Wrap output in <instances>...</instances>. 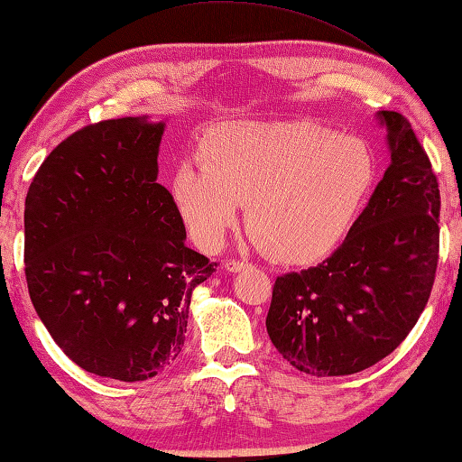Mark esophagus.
Returning <instances> with one entry per match:
<instances>
[{
    "mask_svg": "<svg viewBox=\"0 0 462 462\" xmlns=\"http://www.w3.org/2000/svg\"><path fill=\"white\" fill-rule=\"evenodd\" d=\"M224 267L228 269L230 273H240V271H245V269H248L250 264L246 263V261H238V259H228L224 263Z\"/></svg>",
    "mask_w": 462,
    "mask_h": 462,
    "instance_id": "esophagus-1",
    "label": "esophagus"
}]
</instances>
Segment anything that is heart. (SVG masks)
<instances>
[{
  "instance_id": "b5f03b06",
  "label": "heart",
  "mask_w": 462,
  "mask_h": 462,
  "mask_svg": "<svg viewBox=\"0 0 462 462\" xmlns=\"http://www.w3.org/2000/svg\"><path fill=\"white\" fill-rule=\"evenodd\" d=\"M199 159L171 179L193 240L217 248L248 206L250 230L289 264L338 246L377 173L363 140L311 122L226 124L208 132Z\"/></svg>"
}]
</instances>
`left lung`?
Here are the masks:
<instances>
[{
	"instance_id": "left-lung-1",
	"label": "left lung",
	"mask_w": 462,
	"mask_h": 462,
	"mask_svg": "<svg viewBox=\"0 0 462 462\" xmlns=\"http://www.w3.org/2000/svg\"><path fill=\"white\" fill-rule=\"evenodd\" d=\"M391 165L346 240L318 267L273 285L267 332L279 355L314 377L365 371L393 353L432 291L440 250V189L424 146L397 112Z\"/></svg>"
}]
</instances>
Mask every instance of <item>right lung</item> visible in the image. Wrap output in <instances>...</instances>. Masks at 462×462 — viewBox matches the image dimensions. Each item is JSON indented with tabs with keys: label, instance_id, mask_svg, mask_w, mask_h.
Wrapping results in <instances>:
<instances>
[{
	"label": "right lung",
	"instance_id": "add662e5",
	"mask_svg": "<svg viewBox=\"0 0 462 462\" xmlns=\"http://www.w3.org/2000/svg\"><path fill=\"white\" fill-rule=\"evenodd\" d=\"M165 124L118 118L73 132L46 156L24 209L30 300L88 373L146 381L181 355L193 289L217 263L185 245L156 183Z\"/></svg>",
	"mask_w": 462,
	"mask_h": 462
}]
</instances>
